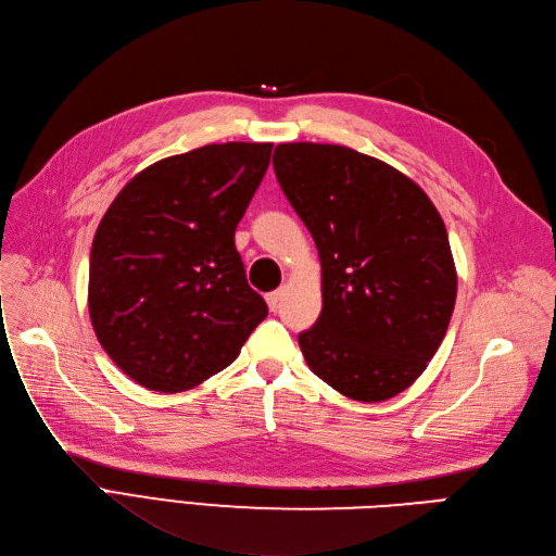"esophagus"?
<instances>
[{"label": "esophagus", "mask_w": 556, "mask_h": 556, "mask_svg": "<svg viewBox=\"0 0 556 556\" xmlns=\"http://www.w3.org/2000/svg\"><path fill=\"white\" fill-rule=\"evenodd\" d=\"M283 295H286V291H283V289H277V291H273L270 295H267V304H270V309H273V312H277V309H279V304H281Z\"/></svg>", "instance_id": "obj_1"}]
</instances>
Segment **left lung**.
Returning a JSON list of instances; mask_svg holds the SVG:
<instances>
[{
    "mask_svg": "<svg viewBox=\"0 0 556 556\" xmlns=\"http://www.w3.org/2000/svg\"><path fill=\"white\" fill-rule=\"evenodd\" d=\"M273 166L324 273V309L298 334L304 361L351 400L400 395L434 357L455 309L441 214L406 175L351 148L283 142Z\"/></svg>",
    "mask_w": 556,
    "mask_h": 556,
    "instance_id": "1",
    "label": "left lung"
}]
</instances>
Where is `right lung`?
Wrapping results in <instances>:
<instances>
[{
  "label": "right lung",
  "instance_id": "1",
  "mask_svg": "<svg viewBox=\"0 0 556 556\" xmlns=\"http://www.w3.org/2000/svg\"><path fill=\"white\" fill-rule=\"evenodd\" d=\"M270 154V142H224L161 159L103 214L89 254V318L142 388L203 383L267 316L247 283L236 228Z\"/></svg>",
  "mask_w": 556,
  "mask_h": 556
}]
</instances>
